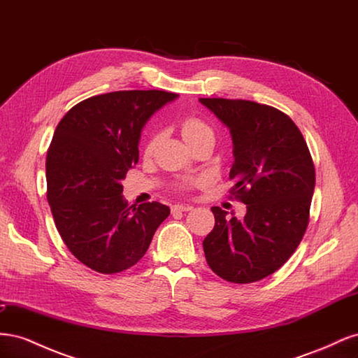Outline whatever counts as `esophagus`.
I'll list each match as a JSON object with an SVG mask.
<instances>
[{
    "mask_svg": "<svg viewBox=\"0 0 358 358\" xmlns=\"http://www.w3.org/2000/svg\"><path fill=\"white\" fill-rule=\"evenodd\" d=\"M192 209V206L189 204H175L171 206V212H188Z\"/></svg>",
    "mask_w": 358,
    "mask_h": 358,
    "instance_id": "esophagus-1",
    "label": "esophagus"
}]
</instances>
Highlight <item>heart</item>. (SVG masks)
I'll use <instances>...</instances> for the list:
<instances>
[{
    "mask_svg": "<svg viewBox=\"0 0 358 358\" xmlns=\"http://www.w3.org/2000/svg\"><path fill=\"white\" fill-rule=\"evenodd\" d=\"M182 136L183 138L187 140V143L191 142V140L197 138V137H201V136H212V129L208 124H204L201 119L199 117H188L183 121L182 124ZM159 140V136L158 134H154L152 137H150V140L148 142V146H146V150L148 152H150V150H154V148L157 146ZM192 180H188L183 183V187H188L191 185Z\"/></svg>",
    "mask_w": 358,
    "mask_h": 358,
    "instance_id": "obj_1",
    "label": "heart"
}]
</instances>
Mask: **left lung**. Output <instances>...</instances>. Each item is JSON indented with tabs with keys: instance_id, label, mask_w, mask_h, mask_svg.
Returning <instances> with one entry per match:
<instances>
[{
	"instance_id": "obj_1",
	"label": "left lung",
	"mask_w": 358,
	"mask_h": 358,
	"mask_svg": "<svg viewBox=\"0 0 358 358\" xmlns=\"http://www.w3.org/2000/svg\"><path fill=\"white\" fill-rule=\"evenodd\" d=\"M230 129L234 199L243 220L212 208L213 230L203 241L206 262L220 278L249 284L275 273L303 239L315 188L308 145L291 117L246 100L200 99Z\"/></svg>"
}]
</instances>
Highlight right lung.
<instances>
[{
	"mask_svg": "<svg viewBox=\"0 0 358 358\" xmlns=\"http://www.w3.org/2000/svg\"><path fill=\"white\" fill-rule=\"evenodd\" d=\"M166 91H116L76 104L53 133L46 157L48 201L70 252L99 273L124 272L142 258L170 215L158 201L128 206L121 180L138 161L142 128Z\"/></svg>",
	"mask_w": 358,
	"mask_h": 358,
	"instance_id": "obj_1",
	"label": "right lung"
}]
</instances>
